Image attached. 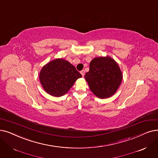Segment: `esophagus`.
Here are the masks:
<instances>
[{"mask_svg": "<svg viewBox=\"0 0 158 158\" xmlns=\"http://www.w3.org/2000/svg\"><path fill=\"white\" fill-rule=\"evenodd\" d=\"M81 73L82 75H83V77H84V75H85V70H81Z\"/></svg>", "mask_w": 158, "mask_h": 158, "instance_id": "34e87169", "label": "esophagus"}]
</instances>
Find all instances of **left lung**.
<instances>
[{"instance_id":"8db88e82","label":"left lung","mask_w":158,"mask_h":158,"mask_svg":"<svg viewBox=\"0 0 158 158\" xmlns=\"http://www.w3.org/2000/svg\"><path fill=\"white\" fill-rule=\"evenodd\" d=\"M91 91L97 97H111L121 85L123 75L115 61L109 57H97L91 60L90 70L85 76Z\"/></svg>"}]
</instances>
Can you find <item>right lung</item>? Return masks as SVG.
Returning a JSON list of instances; mask_svg holds the SVG:
<instances>
[{
	"label": "right lung",
	"mask_w": 158,
	"mask_h": 158,
	"mask_svg": "<svg viewBox=\"0 0 158 158\" xmlns=\"http://www.w3.org/2000/svg\"><path fill=\"white\" fill-rule=\"evenodd\" d=\"M82 75L68 61L55 59L46 64L39 74L44 90L55 97L64 95Z\"/></svg>",
	"instance_id": "1"
}]
</instances>
